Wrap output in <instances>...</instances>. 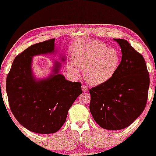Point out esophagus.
<instances>
[{"mask_svg": "<svg viewBox=\"0 0 156 156\" xmlns=\"http://www.w3.org/2000/svg\"><path fill=\"white\" fill-rule=\"evenodd\" d=\"M82 89L83 91H88V87L86 85H82Z\"/></svg>", "mask_w": 156, "mask_h": 156, "instance_id": "34e87169", "label": "esophagus"}]
</instances>
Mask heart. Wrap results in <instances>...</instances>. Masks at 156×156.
<instances>
[{
	"instance_id": "obj_1",
	"label": "heart",
	"mask_w": 156,
	"mask_h": 156,
	"mask_svg": "<svg viewBox=\"0 0 156 156\" xmlns=\"http://www.w3.org/2000/svg\"><path fill=\"white\" fill-rule=\"evenodd\" d=\"M74 65L68 71L74 75L84 70L85 80L89 84H104L114 76L118 68L120 57L114 48H108L101 42H91L76 49L73 54Z\"/></svg>"
}]
</instances>
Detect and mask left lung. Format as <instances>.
<instances>
[{
	"label": "left lung",
	"mask_w": 156,
	"mask_h": 156,
	"mask_svg": "<svg viewBox=\"0 0 156 156\" xmlns=\"http://www.w3.org/2000/svg\"><path fill=\"white\" fill-rule=\"evenodd\" d=\"M121 49V62L114 76L89 89V109L94 119L106 130L131 124L146 105L150 78L144 57L127 40L114 39Z\"/></svg>",
	"instance_id": "8db88e82"
}]
</instances>
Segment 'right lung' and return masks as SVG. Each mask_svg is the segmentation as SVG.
Returning <instances> with one entry per match:
<instances>
[{
    "label": "right lung",
    "instance_id": "add662e5",
    "mask_svg": "<svg viewBox=\"0 0 156 156\" xmlns=\"http://www.w3.org/2000/svg\"><path fill=\"white\" fill-rule=\"evenodd\" d=\"M55 39L33 44L15 58L6 80V92L14 116L34 133L59 131L68 111L82 93L80 82H72L59 74L62 63L54 61L52 73L37 79L33 72V57L55 54ZM65 62V56L60 57Z\"/></svg>",
    "mask_w": 156,
    "mask_h": 156
}]
</instances>
